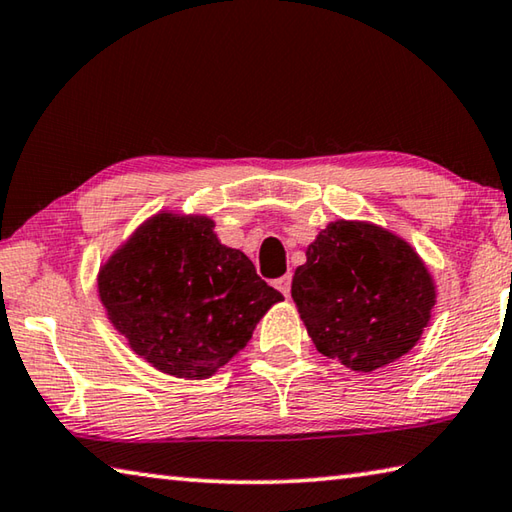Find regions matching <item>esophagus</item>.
<instances>
[{
  "instance_id": "obj_1",
  "label": "esophagus",
  "mask_w": 512,
  "mask_h": 512,
  "mask_svg": "<svg viewBox=\"0 0 512 512\" xmlns=\"http://www.w3.org/2000/svg\"><path fill=\"white\" fill-rule=\"evenodd\" d=\"M275 286L280 288V293L284 297L291 295V275H284V277H280V280H275Z\"/></svg>"
}]
</instances>
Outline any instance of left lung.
Here are the masks:
<instances>
[{"label":"left lung","mask_w":512,"mask_h":512,"mask_svg":"<svg viewBox=\"0 0 512 512\" xmlns=\"http://www.w3.org/2000/svg\"><path fill=\"white\" fill-rule=\"evenodd\" d=\"M291 295L315 349L365 374L405 356L436 304L432 275L405 239L345 219L306 248Z\"/></svg>","instance_id":"8db88e82"}]
</instances>
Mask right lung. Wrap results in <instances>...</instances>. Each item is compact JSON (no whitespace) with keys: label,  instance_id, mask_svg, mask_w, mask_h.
Listing matches in <instances>:
<instances>
[{"label":"right lung","instance_id":"obj_1","mask_svg":"<svg viewBox=\"0 0 512 512\" xmlns=\"http://www.w3.org/2000/svg\"><path fill=\"white\" fill-rule=\"evenodd\" d=\"M98 295L134 353L188 380L217 374L284 300L241 250L221 244L210 217L167 210L100 266Z\"/></svg>","mask_w":512,"mask_h":512}]
</instances>
